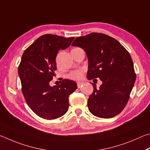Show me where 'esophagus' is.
<instances>
[{
	"mask_svg": "<svg viewBox=\"0 0 150 150\" xmlns=\"http://www.w3.org/2000/svg\"><path fill=\"white\" fill-rule=\"evenodd\" d=\"M82 85H83V82H78L77 83V86H78V88H80V87H82Z\"/></svg>",
	"mask_w": 150,
	"mask_h": 150,
	"instance_id": "1",
	"label": "esophagus"
}]
</instances>
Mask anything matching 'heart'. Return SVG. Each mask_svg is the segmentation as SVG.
I'll return each mask as SVG.
<instances>
[{
  "label": "heart",
  "mask_w": 150,
  "mask_h": 150,
  "mask_svg": "<svg viewBox=\"0 0 150 150\" xmlns=\"http://www.w3.org/2000/svg\"><path fill=\"white\" fill-rule=\"evenodd\" d=\"M68 78L73 80H80L83 78V71L82 70H74L70 72L67 76Z\"/></svg>",
  "instance_id": "1"
}]
</instances>
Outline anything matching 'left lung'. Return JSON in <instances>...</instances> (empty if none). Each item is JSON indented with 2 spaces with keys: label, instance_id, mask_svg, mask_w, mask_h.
I'll use <instances>...</instances> for the list:
<instances>
[{
  "label": "left lung",
  "instance_id": "left-lung-1",
  "mask_svg": "<svg viewBox=\"0 0 150 150\" xmlns=\"http://www.w3.org/2000/svg\"><path fill=\"white\" fill-rule=\"evenodd\" d=\"M72 45L86 52L88 79L94 81L99 78L102 82L99 89L92 83L93 92L88 100L89 111L103 119L119 115L128 103L136 78L129 52L116 39L100 33L78 37Z\"/></svg>",
  "mask_w": 150,
  "mask_h": 150
}]
</instances>
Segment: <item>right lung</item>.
Masks as SVG:
<instances>
[{"instance_id": "right-lung-1", "label": "right lung", "mask_w": 150, "mask_h": 150, "mask_svg": "<svg viewBox=\"0 0 150 150\" xmlns=\"http://www.w3.org/2000/svg\"><path fill=\"white\" fill-rule=\"evenodd\" d=\"M74 39L45 34L22 54L18 67L22 93L30 108L44 119H56L64 115L69 107V96L78 88L76 83L67 79L59 86L49 85L55 76L58 52L68 48Z\"/></svg>"}]
</instances>
